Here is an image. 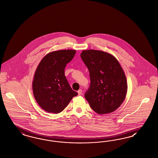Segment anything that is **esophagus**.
Returning <instances> with one entry per match:
<instances>
[{"instance_id":"34e87169","label":"esophagus","mask_w":158,"mask_h":158,"mask_svg":"<svg viewBox=\"0 0 158 158\" xmlns=\"http://www.w3.org/2000/svg\"><path fill=\"white\" fill-rule=\"evenodd\" d=\"M77 93H78V95H82V90L81 89H80V90H79L78 91H77Z\"/></svg>"}]
</instances>
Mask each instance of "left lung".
<instances>
[{
    "instance_id": "left-lung-1",
    "label": "left lung",
    "mask_w": 158,
    "mask_h": 158,
    "mask_svg": "<svg viewBox=\"0 0 158 158\" xmlns=\"http://www.w3.org/2000/svg\"><path fill=\"white\" fill-rule=\"evenodd\" d=\"M87 66L90 85L85 97L97 114H110L126 98L127 84L125 72L112 55L102 51L85 50L81 54Z\"/></svg>"
}]
</instances>
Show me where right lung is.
Returning a JSON list of instances; mask_svg holds the SVG:
<instances>
[{
  "instance_id": "1",
  "label": "right lung",
  "mask_w": 158,
  "mask_h": 158,
  "mask_svg": "<svg viewBox=\"0 0 158 158\" xmlns=\"http://www.w3.org/2000/svg\"><path fill=\"white\" fill-rule=\"evenodd\" d=\"M75 53L76 50L71 49L51 52L38 64L32 82L33 93L38 105L47 112H61L77 95L64 76V68Z\"/></svg>"
}]
</instances>
